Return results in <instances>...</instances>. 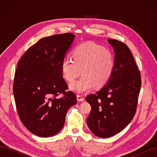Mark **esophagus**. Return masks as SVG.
I'll return each mask as SVG.
<instances>
[{
    "instance_id": "esophagus-1",
    "label": "esophagus",
    "mask_w": 157,
    "mask_h": 157,
    "mask_svg": "<svg viewBox=\"0 0 157 157\" xmlns=\"http://www.w3.org/2000/svg\"><path fill=\"white\" fill-rule=\"evenodd\" d=\"M77 99L78 101H84V98H83V96H80V95H77Z\"/></svg>"
}]
</instances>
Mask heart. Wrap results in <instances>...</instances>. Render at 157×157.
<instances>
[{"instance_id":"1","label":"heart","mask_w":157,"mask_h":157,"mask_svg":"<svg viewBox=\"0 0 157 157\" xmlns=\"http://www.w3.org/2000/svg\"><path fill=\"white\" fill-rule=\"evenodd\" d=\"M73 58H65L61 62V70L63 78L71 82L81 73L82 77L69 84L71 91L84 93L95 85L103 87L110 79L115 69V59L112 52L104 47L87 42L75 48Z\"/></svg>"}]
</instances>
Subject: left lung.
<instances>
[{
  "label": "left lung",
  "instance_id": "1",
  "mask_svg": "<svg viewBox=\"0 0 157 157\" xmlns=\"http://www.w3.org/2000/svg\"><path fill=\"white\" fill-rule=\"evenodd\" d=\"M115 53V65L107 83L86 98L92 107L87 124L93 134L107 138L128 126L136 111L141 75L130 50L123 42L108 39Z\"/></svg>",
  "mask_w": 157,
  "mask_h": 157
}]
</instances>
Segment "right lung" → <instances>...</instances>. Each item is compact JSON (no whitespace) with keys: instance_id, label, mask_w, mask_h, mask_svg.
<instances>
[{"instance_id":"add662e5","label":"right lung","mask_w":157,"mask_h":157,"mask_svg":"<svg viewBox=\"0 0 157 157\" xmlns=\"http://www.w3.org/2000/svg\"><path fill=\"white\" fill-rule=\"evenodd\" d=\"M72 33L44 37L28 49L17 65L13 96L20 118L39 137L56 135L63 127L68 109L77 103L61 73V62L75 39ZM59 93L64 96L56 97Z\"/></svg>"}]
</instances>
